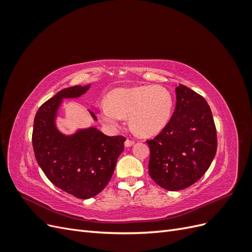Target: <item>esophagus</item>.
Instances as JSON below:
<instances>
[{
  "instance_id": "esophagus-1",
  "label": "esophagus",
  "mask_w": 252,
  "mask_h": 252,
  "mask_svg": "<svg viewBox=\"0 0 252 252\" xmlns=\"http://www.w3.org/2000/svg\"><path fill=\"white\" fill-rule=\"evenodd\" d=\"M125 147H131L132 145L134 144V141H132V140H129V139H127L126 141H125Z\"/></svg>"
}]
</instances>
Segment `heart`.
Instances as JSON below:
<instances>
[{
    "mask_svg": "<svg viewBox=\"0 0 252 252\" xmlns=\"http://www.w3.org/2000/svg\"><path fill=\"white\" fill-rule=\"evenodd\" d=\"M107 102L97 106L103 124L110 130L120 128L128 117L132 130L141 136L162 131L168 123L173 108L172 95L161 86L122 87L110 91Z\"/></svg>",
    "mask_w": 252,
    "mask_h": 252,
    "instance_id": "1",
    "label": "heart"
}]
</instances>
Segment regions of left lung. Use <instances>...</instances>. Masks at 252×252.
Returning a JSON list of instances; mask_svg holds the SVG:
<instances>
[{
    "mask_svg": "<svg viewBox=\"0 0 252 252\" xmlns=\"http://www.w3.org/2000/svg\"><path fill=\"white\" fill-rule=\"evenodd\" d=\"M170 121L154 140L148 170L158 186L178 191L199 181L217 154V129L211 109L195 91L179 84Z\"/></svg>",
    "mask_w": 252,
    "mask_h": 252,
    "instance_id": "8db88e82",
    "label": "left lung"
}]
</instances>
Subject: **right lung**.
<instances>
[{"instance_id": "obj_1", "label": "right lung", "mask_w": 252, "mask_h": 252, "mask_svg": "<svg viewBox=\"0 0 252 252\" xmlns=\"http://www.w3.org/2000/svg\"><path fill=\"white\" fill-rule=\"evenodd\" d=\"M89 87L90 84L59 91L37 110L32 131L34 156L45 175L58 188L83 200L98 194L108 184L126 141L122 135H105L95 127L70 135L59 130L56 119L63 98L79 97Z\"/></svg>"}]
</instances>
